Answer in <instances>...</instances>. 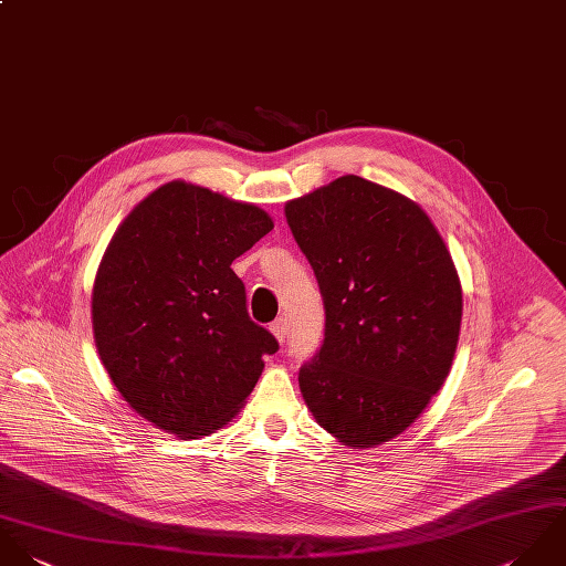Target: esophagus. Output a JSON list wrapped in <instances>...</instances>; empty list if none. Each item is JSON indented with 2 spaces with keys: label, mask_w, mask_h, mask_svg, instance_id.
Returning a JSON list of instances; mask_svg holds the SVG:
<instances>
[{
  "label": "esophagus",
  "mask_w": 566,
  "mask_h": 566,
  "mask_svg": "<svg viewBox=\"0 0 566 566\" xmlns=\"http://www.w3.org/2000/svg\"><path fill=\"white\" fill-rule=\"evenodd\" d=\"M271 333H273V337L280 340V343H284L286 340V335H289V322L282 317V319H275L273 324H271Z\"/></svg>",
  "instance_id": "esophagus-1"
}]
</instances>
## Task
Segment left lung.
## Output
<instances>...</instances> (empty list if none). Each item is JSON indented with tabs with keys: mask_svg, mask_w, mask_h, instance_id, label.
Instances as JSON below:
<instances>
[{
	"mask_svg": "<svg viewBox=\"0 0 566 566\" xmlns=\"http://www.w3.org/2000/svg\"><path fill=\"white\" fill-rule=\"evenodd\" d=\"M284 214L326 311L324 345L300 369L304 402L343 447H380L451 371L463 308L451 251L416 201L356 175Z\"/></svg>",
	"mask_w": 566,
	"mask_h": 566,
	"instance_id": "1",
	"label": "left lung"
}]
</instances>
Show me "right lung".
Masks as SVG:
<instances>
[{"instance_id": "right-lung-1", "label": "right lung", "mask_w": 566, "mask_h": 566, "mask_svg": "<svg viewBox=\"0 0 566 566\" xmlns=\"http://www.w3.org/2000/svg\"><path fill=\"white\" fill-rule=\"evenodd\" d=\"M271 217L203 186L168 181L115 229L96 271L92 324L119 396L181 440L223 429L277 340L247 313L231 262Z\"/></svg>"}]
</instances>
